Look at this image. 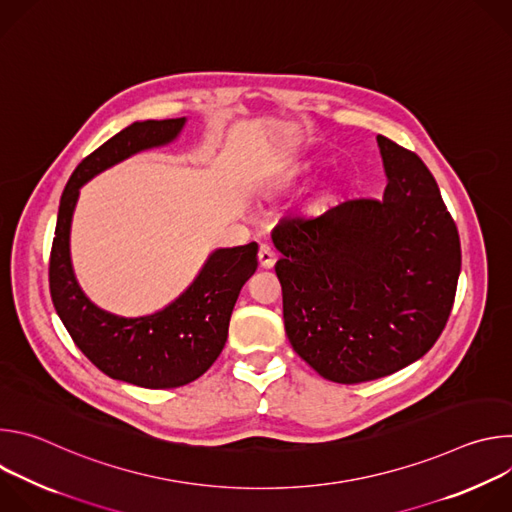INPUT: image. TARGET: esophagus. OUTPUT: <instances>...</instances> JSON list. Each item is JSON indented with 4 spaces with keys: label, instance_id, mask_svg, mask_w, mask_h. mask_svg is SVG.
<instances>
[{
    "label": "esophagus",
    "instance_id": "esophagus-1",
    "mask_svg": "<svg viewBox=\"0 0 512 512\" xmlns=\"http://www.w3.org/2000/svg\"><path fill=\"white\" fill-rule=\"evenodd\" d=\"M277 257H275V251L269 247V245H261L259 247V265L263 269H271L275 265Z\"/></svg>",
    "mask_w": 512,
    "mask_h": 512
}]
</instances>
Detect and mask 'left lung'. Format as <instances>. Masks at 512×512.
<instances>
[{
	"label": "left lung",
	"mask_w": 512,
	"mask_h": 512,
	"mask_svg": "<svg viewBox=\"0 0 512 512\" xmlns=\"http://www.w3.org/2000/svg\"><path fill=\"white\" fill-rule=\"evenodd\" d=\"M383 200H348L318 218H283L285 334L328 381L354 385L405 369L440 338L462 267L456 223L419 156L377 137Z\"/></svg>",
	"instance_id": "obj_1"
}]
</instances>
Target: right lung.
I'll return each mask as SVG.
<instances>
[{"label":"right lung","mask_w":512,"mask_h":512,"mask_svg":"<svg viewBox=\"0 0 512 512\" xmlns=\"http://www.w3.org/2000/svg\"><path fill=\"white\" fill-rule=\"evenodd\" d=\"M186 117L135 121L72 172L58 206L50 253V296L81 352L107 377L143 387L174 389L196 381L223 352L241 287L257 269V243L214 249L194 281L162 310L119 316L87 298L70 261V225L81 188L115 164L172 143Z\"/></svg>","instance_id":"obj_1"}]
</instances>
